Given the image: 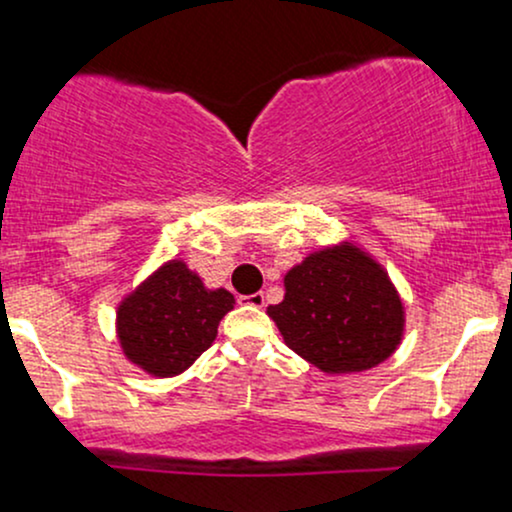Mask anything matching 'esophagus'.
<instances>
[{"instance_id": "obj_1", "label": "esophagus", "mask_w": 512, "mask_h": 512, "mask_svg": "<svg viewBox=\"0 0 512 512\" xmlns=\"http://www.w3.org/2000/svg\"><path fill=\"white\" fill-rule=\"evenodd\" d=\"M240 305H250V308H262L264 293H250V296H238Z\"/></svg>"}]
</instances>
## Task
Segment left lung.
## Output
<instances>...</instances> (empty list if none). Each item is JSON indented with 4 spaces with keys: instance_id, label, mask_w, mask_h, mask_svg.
Listing matches in <instances>:
<instances>
[{
    "instance_id": "left-lung-1",
    "label": "left lung",
    "mask_w": 512,
    "mask_h": 512,
    "mask_svg": "<svg viewBox=\"0 0 512 512\" xmlns=\"http://www.w3.org/2000/svg\"><path fill=\"white\" fill-rule=\"evenodd\" d=\"M284 284V301L267 313L289 349L325 373L368 370L397 349L402 301L383 269L354 245L305 257Z\"/></svg>"
}]
</instances>
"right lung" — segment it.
I'll return each instance as SVG.
<instances>
[{"instance_id":"add662e5","label":"right lung","mask_w":512,"mask_h":512,"mask_svg":"<svg viewBox=\"0 0 512 512\" xmlns=\"http://www.w3.org/2000/svg\"><path fill=\"white\" fill-rule=\"evenodd\" d=\"M233 303L226 289L207 291L185 264L168 262L117 310L122 351L146 373L178 375L209 349Z\"/></svg>"}]
</instances>
